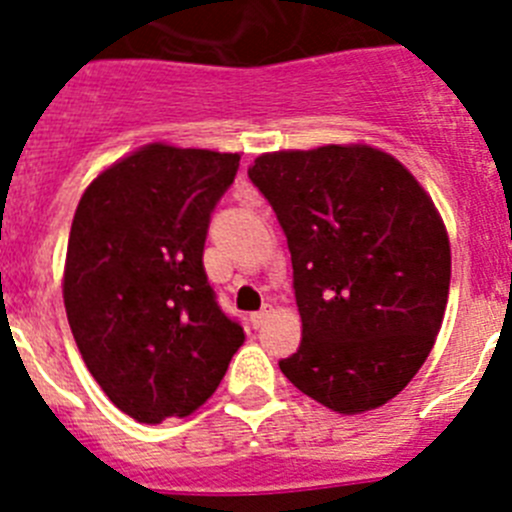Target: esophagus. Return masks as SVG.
<instances>
[{"mask_svg":"<svg viewBox=\"0 0 512 512\" xmlns=\"http://www.w3.org/2000/svg\"><path fill=\"white\" fill-rule=\"evenodd\" d=\"M271 307H264V310H259V312H251V323H253V328H261V325H266V320L271 318Z\"/></svg>","mask_w":512,"mask_h":512,"instance_id":"34e87169","label":"esophagus"}]
</instances>
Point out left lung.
Listing matches in <instances>:
<instances>
[{
  "mask_svg": "<svg viewBox=\"0 0 512 512\" xmlns=\"http://www.w3.org/2000/svg\"><path fill=\"white\" fill-rule=\"evenodd\" d=\"M282 223L302 318L284 377L333 413L400 395L449 302L451 246L431 194L369 143L261 153L248 166Z\"/></svg>",
  "mask_w": 512,
  "mask_h": 512,
  "instance_id": "1",
  "label": "left lung"
}]
</instances>
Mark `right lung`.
I'll return each instance as SVG.
<instances>
[{
  "mask_svg": "<svg viewBox=\"0 0 512 512\" xmlns=\"http://www.w3.org/2000/svg\"><path fill=\"white\" fill-rule=\"evenodd\" d=\"M241 153L148 143L99 171L63 264L79 354L112 405L138 423L205 405L246 341L207 284L202 251Z\"/></svg>",
  "mask_w": 512,
  "mask_h": 512,
  "instance_id": "add662e5",
  "label": "right lung"
}]
</instances>
